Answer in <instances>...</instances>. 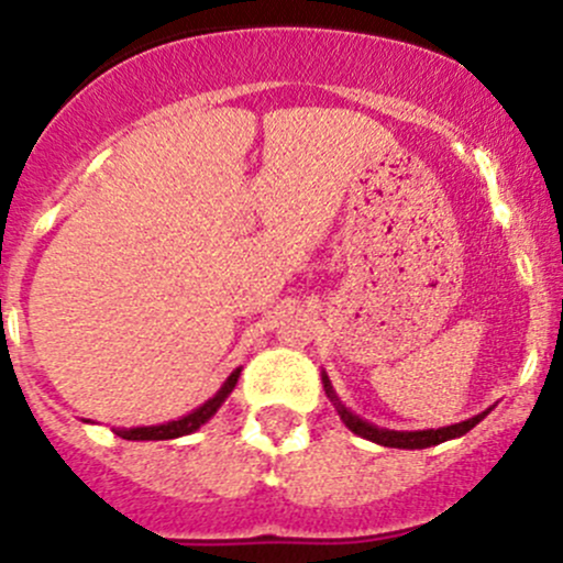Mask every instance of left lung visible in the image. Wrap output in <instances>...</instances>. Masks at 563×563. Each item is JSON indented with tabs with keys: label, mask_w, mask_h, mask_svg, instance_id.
Returning a JSON list of instances; mask_svg holds the SVG:
<instances>
[{
	"label": "left lung",
	"mask_w": 563,
	"mask_h": 563,
	"mask_svg": "<svg viewBox=\"0 0 563 563\" xmlns=\"http://www.w3.org/2000/svg\"><path fill=\"white\" fill-rule=\"evenodd\" d=\"M323 389H327V395L334 400V391L329 387V378L323 376ZM334 406H338V413L340 419L345 422V428L351 430V433L362 435V439L367 441H376V444L382 446H395V450H424V446H435L441 444V441H450V439H457V435L468 433L474 424H479L482 419H485V413H479V417L474 419H465V422L460 424H450V428H439V430H413V433H397V430H382L376 428V424H367L362 422L360 417H354L351 411H345L343 406H340L338 400H334Z\"/></svg>",
	"instance_id": "1"
}]
</instances>
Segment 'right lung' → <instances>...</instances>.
Wrapping results in <instances>:
<instances>
[{
  "mask_svg": "<svg viewBox=\"0 0 563 563\" xmlns=\"http://www.w3.org/2000/svg\"><path fill=\"white\" fill-rule=\"evenodd\" d=\"M242 371H234L229 376V382L220 387L218 395L212 397V400L203 402L201 408H196L192 413H187V417L176 419V422H168V424H155V428H133V430H117V435H122V439L128 441H168V439H179V435H190L192 430L201 428L203 422H209V417H214V411H218L220 406H223L225 397L231 395V389L236 387V378H240Z\"/></svg>",
  "mask_w": 563,
  "mask_h": 563,
  "instance_id": "right-lung-1",
  "label": "right lung"
}]
</instances>
